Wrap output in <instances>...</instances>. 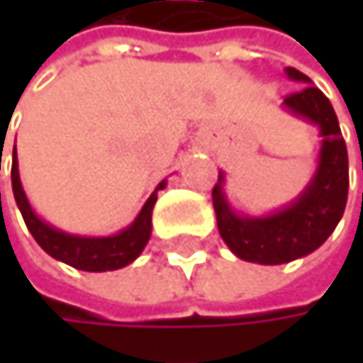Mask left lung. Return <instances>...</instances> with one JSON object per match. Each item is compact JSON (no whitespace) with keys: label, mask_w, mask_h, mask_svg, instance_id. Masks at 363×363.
Listing matches in <instances>:
<instances>
[{"label":"left lung","mask_w":363,"mask_h":363,"mask_svg":"<svg viewBox=\"0 0 363 363\" xmlns=\"http://www.w3.org/2000/svg\"><path fill=\"white\" fill-rule=\"evenodd\" d=\"M286 75L305 88L286 96L284 109L318 125L322 136L313 179L292 203L262 216L240 214L231 208L223 191V172H218V182L212 189L223 242L238 258L258 264H284L318 250L342 218L349 193L347 145L330 101L294 67H286Z\"/></svg>","instance_id":"left-lung-1"}]
</instances>
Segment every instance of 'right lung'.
Instances as JSON below:
<instances>
[{
  "label": "right lung",
  "mask_w": 363,
  "mask_h": 363,
  "mask_svg": "<svg viewBox=\"0 0 363 363\" xmlns=\"http://www.w3.org/2000/svg\"><path fill=\"white\" fill-rule=\"evenodd\" d=\"M164 186H166V181H162L155 186L151 197L140 208L138 216L125 229H121L113 235H103V238L73 235V233L52 227L50 223H45L43 218L37 216L35 210L31 208V203L27 199L23 182H21L16 147L12 151V191H14V199L25 218L27 229L31 231V235L35 238V242L41 246L43 252H48L52 258H56L65 264H71L79 271H92V273L115 271V269H121V267L134 262L145 250V246L151 238V214H153V206L157 201V191H162Z\"/></svg>",
  "instance_id": "1"
}]
</instances>
